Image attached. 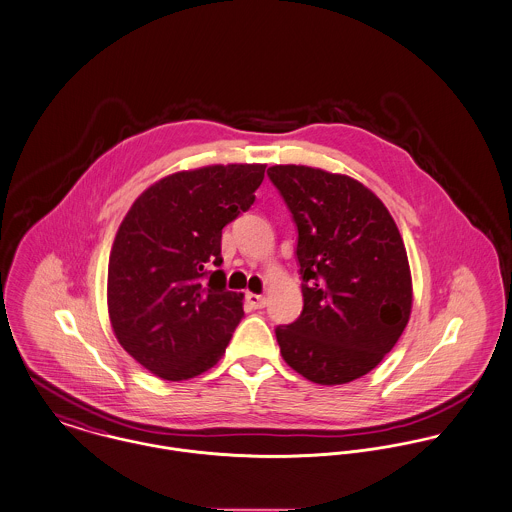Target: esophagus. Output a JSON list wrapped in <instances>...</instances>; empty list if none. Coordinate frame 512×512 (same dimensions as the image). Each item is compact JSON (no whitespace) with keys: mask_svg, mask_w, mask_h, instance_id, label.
Segmentation results:
<instances>
[{"mask_svg":"<svg viewBox=\"0 0 512 512\" xmlns=\"http://www.w3.org/2000/svg\"><path fill=\"white\" fill-rule=\"evenodd\" d=\"M245 300H247V304H249L253 310L265 308V304H267V298H265L263 294H253V292H247V294H245Z\"/></svg>","mask_w":512,"mask_h":512,"instance_id":"1","label":"esophagus"}]
</instances>
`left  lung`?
Returning <instances> with one entry per match:
<instances>
[{
  "instance_id": "1",
  "label": "left lung",
  "mask_w": 512,
  "mask_h": 512,
  "mask_svg": "<svg viewBox=\"0 0 512 512\" xmlns=\"http://www.w3.org/2000/svg\"><path fill=\"white\" fill-rule=\"evenodd\" d=\"M271 182L298 231L304 306L275 334L284 361L318 385L367 375L395 347L412 308L410 267L397 224L361 182L275 165Z\"/></svg>"
}]
</instances>
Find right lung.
Masks as SVG:
<instances>
[{"label": "right lung", "instance_id": "1", "mask_svg": "<svg viewBox=\"0 0 512 512\" xmlns=\"http://www.w3.org/2000/svg\"><path fill=\"white\" fill-rule=\"evenodd\" d=\"M265 165H212L147 188L115 235L108 310L115 338L167 381L192 379L226 353L243 294L226 288L222 229L255 202Z\"/></svg>", "mask_w": 512, "mask_h": 512}]
</instances>
